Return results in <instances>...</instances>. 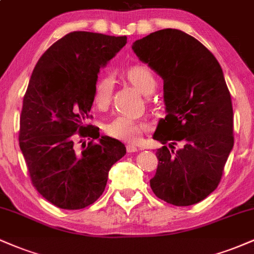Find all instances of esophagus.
<instances>
[{"mask_svg": "<svg viewBox=\"0 0 254 254\" xmlns=\"http://www.w3.org/2000/svg\"><path fill=\"white\" fill-rule=\"evenodd\" d=\"M139 149L135 145H127V153H136V151H138Z\"/></svg>", "mask_w": 254, "mask_h": 254, "instance_id": "34e87169", "label": "esophagus"}]
</instances>
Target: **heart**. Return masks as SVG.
Returning a JSON list of instances; mask_svg holds the SVG:
<instances>
[{
    "instance_id": "1",
    "label": "heart",
    "mask_w": 254,
    "mask_h": 254,
    "mask_svg": "<svg viewBox=\"0 0 254 254\" xmlns=\"http://www.w3.org/2000/svg\"><path fill=\"white\" fill-rule=\"evenodd\" d=\"M125 77L131 84L136 87L143 94H150L156 87V78L153 71L144 64H133L124 71ZM113 82L109 76L99 77L93 88V103L100 110H105L110 105L112 98ZM148 125L144 122L127 117L117 116L105 124L104 131L107 135L121 141L136 143L141 139L144 131H147Z\"/></svg>"
}]
</instances>
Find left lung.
Wrapping results in <instances>:
<instances>
[{"instance_id": "8db88e82", "label": "left lung", "mask_w": 254, "mask_h": 254, "mask_svg": "<svg viewBox=\"0 0 254 254\" xmlns=\"http://www.w3.org/2000/svg\"><path fill=\"white\" fill-rule=\"evenodd\" d=\"M137 57L164 78L165 118L154 139L156 173L150 188L157 198L188 206L217 188L234 145L232 98L222 68L202 43L185 32L166 28L136 40ZM177 141L182 150L170 151Z\"/></svg>"}]
</instances>
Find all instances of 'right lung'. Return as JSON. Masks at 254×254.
Masks as SVG:
<instances>
[{
  "mask_svg": "<svg viewBox=\"0 0 254 254\" xmlns=\"http://www.w3.org/2000/svg\"><path fill=\"white\" fill-rule=\"evenodd\" d=\"M125 44L127 37L70 32L44 52L32 72L20 115V149L36 190L61 209L94 203L112 165L127 153L121 141L84 124L100 66ZM77 138L91 139L82 152L74 149Z\"/></svg>",
  "mask_w": 254,
  "mask_h": 254,
  "instance_id": "obj_1",
  "label": "right lung"
}]
</instances>
